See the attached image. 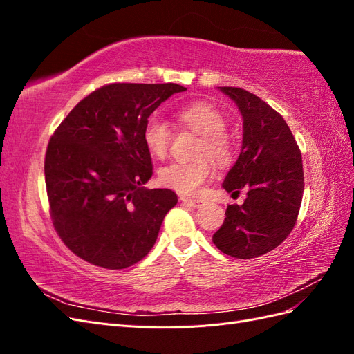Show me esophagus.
<instances>
[{"mask_svg":"<svg viewBox=\"0 0 354 354\" xmlns=\"http://www.w3.org/2000/svg\"><path fill=\"white\" fill-rule=\"evenodd\" d=\"M180 201L183 202V203H186V205H189V207H192V208H201L203 203V201H199V199H192V198H187V196H180Z\"/></svg>","mask_w":354,"mask_h":354,"instance_id":"esophagus-1","label":"esophagus"}]
</instances>
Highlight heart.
<instances>
[{"label":"heart","instance_id":"heart-1","mask_svg":"<svg viewBox=\"0 0 354 354\" xmlns=\"http://www.w3.org/2000/svg\"><path fill=\"white\" fill-rule=\"evenodd\" d=\"M180 122L190 131L201 136L196 147L195 160L189 162H171L160 168L159 180L164 186L178 194L196 196L202 186L214 174V164H227L233 156V143L226 133L227 120L220 109L208 102H198L185 106L177 112ZM173 133L167 121L151 116L143 127V142L152 156L162 159L168 155Z\"/></svg>","mask_w":354,"mask_h":354}]
</instances>
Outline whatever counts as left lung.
Wrapping results in <instances>:
<instances>
[{
    "mask_svg": "<svg viewBox=\"0 0 354 354\" xmlns=\"http://www.w3.org/2000/svg\"><path fill=\"white\" fill-rule=\"evenodd\" d=\"M220 90L243 118L242 151L223 187L233 195L242 189L248 194L242 205L227 207L212 242L221 252L248 260L274 250L294 229L304 192L303 159L279 112L246 90Z\"/></svg>",
    "mask_w": 354,
    "mask_h": 354,
    "instance_id": "left-lung-1",
    "label": "left lung"
}]
</instances>
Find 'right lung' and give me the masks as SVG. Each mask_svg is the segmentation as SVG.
Wrapping results in <instances>:
<instances>
[{
	"instance_id": "obj_1",
	"label": "right lung",
	"mask_w": 354,
	"mask_h": 354,
	"mask_svg": "<svg viewBox=\"0 0 354 354\" xmlns=\"http://www.w3.org/2000/svg\"><path fill=\"white\" fill-rule=\"evenodd\" d=\"M185 90L171 82L103 85L53 133L44 160L50 216L80 259L120 270L152 250L177 195L143 186L153 173L143 127L160 103Z\"/></svg>"
}]
</instances>
